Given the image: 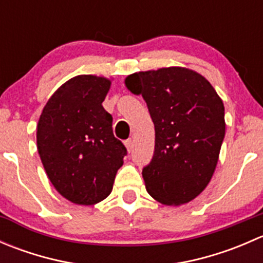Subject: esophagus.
Here are the masks:
<instances>
[{
  "label": "esophagus",
  "mask_w": 263,
  "mask_h": 263,
  "mask_svg": "<svg viewBox=\"0 0 263 263\" xmlns=\"http://www.w3.org/2000/svg\"><path fill=\"white\" fill-rule=\"evenodd\" d=\"M124 145H126V147H127V151H131L132 150V147H134V142H132V140L131 139H128V140H126V141H124Z\"/></svg>",
  "instance_id": "34e87169"
}]
</instances>
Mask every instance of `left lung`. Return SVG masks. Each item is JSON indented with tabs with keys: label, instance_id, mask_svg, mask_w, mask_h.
<instances>
[{
	"label": "left lung",
	"instance_id": "left-lung-1",
	"mask_svg": "<svg viewBox=\"0 0 263 263\" xmlns=\"http://www.w3.org/2000/svg\"><path fill=\"white\" fill-rule=\"evenodd\" d=\"M126 87L142 95L155 127V150L142 171L148 195L179 206L210 183L225 136L224 104L213 85L185 67L128 75Z\"/></svg>",
	"mask_w": 263,
	"mask_h": 263
}]
</instances>
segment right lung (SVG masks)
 Instances as JSON below:
<instances>
[{
  "mask_svg": "<svg viewBox=\"0 0 263 263\" xmlns=\"http://www.w3.org/2000/svg\"><path fill=\"white\" fill-rule=\"evenodd\" d=\"M110 84L103 76H75L53 92L39 117L36 147L44 171L76 205H95L110 195L127 154L102 105Z\"/></svg>",
  "mask_w": 263,
  "mask_h": 263,
  "instance_id": "right-lung-1",
  "label": "right lung"
}]
</instances>
